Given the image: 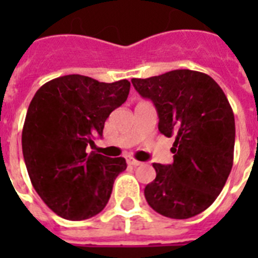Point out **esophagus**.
Segmentation results:
<instances>
[{
	"label": "esophagus",
	"instance_id": "34e87169",
	"mask_svg": "<svg viewBox=\"0 0 258 258\" xmlns=\"http://www.w3.org/2000/svg\"><path fill=\"white\" fill-rule=\"evenodd\" d=\"M127 163L131 166H141L142 162L137 161V159H134V158H127Z\"/></svg>",
	"mask_w": 258,
	"mask_h": 258
}]
</instances>
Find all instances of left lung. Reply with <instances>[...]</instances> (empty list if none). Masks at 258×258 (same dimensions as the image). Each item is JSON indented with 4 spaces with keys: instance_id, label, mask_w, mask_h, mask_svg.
<instances>
[{
    "instance_id": "1",
    "label": "left lung",
    "mask_w": 258,
    "mask_h": 258,
    "mask_svg": "<svg viewBox=\"0 0 258 258\" xmlns=\"http://www.w3.org/2000/svg\"><path fill=\"white\" fill-rule=\"evenodd\" d=\"M131 83L153 100L161 134L175 137L174 162L153 163L157 176L146 186V200L169 218L200 214L216 201L233 166L236 124L228 97L209 75L190 70Z\"/></svg>"
}]
</instances>
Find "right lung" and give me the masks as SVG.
Instances as JSON below:
<instances>
[{"mask_svg":"<svg viewBox=\"0 0 258 258\" xmlns=\"http://www.w3.org/2000/svg\"><path fill=\"white\" fill-rule=\"evenodd\" d=\"M128 80L100 83L67 75L45 83L30 101L22 154L30 182L44 204L66 220L96 216L127 167L124 158L87 153L104 123L128 96Z\"/></svg>","mask_w":258,"mask_h":258,"instance_id":"add662e5","label":"right lung"}]
</instances>
